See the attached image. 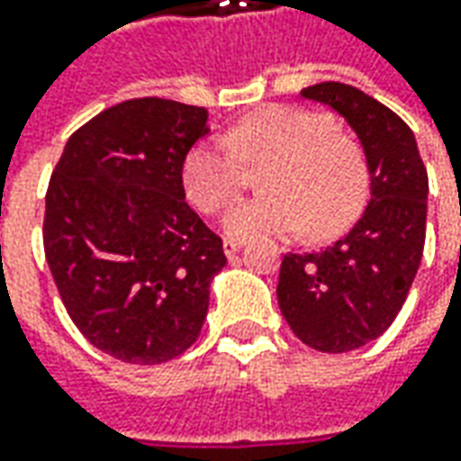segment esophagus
Listing matches in <instances>:
<instances>
[{
    "mask_svg": "<svg viewBox=\"0 0 461 461\" xmlns=\"http://www.w3.org/2000/svg\"><path fill=\"white\" fill-rule=\"evenodd\" d=\"M240 249H243V240H239V239L222 240V251H225V257H236Z\"/></svg>",
    "mask_w": 461,
    "mask_h": 461,
    "instance_id": "34e87169",
    "label": "esophagus"
}]
</instances>
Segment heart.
<instances>
[{"mask_svg": "<svg viewBox=\"0 0 461 461\" xmlns=\"http://www.w3.org/2000/svg\"><path fill=\"white\" fill-rule=\"evenodd\" d=\"M272 161L261 189L269 194L233 204L222 228L233 239L300 236L326 239L359 218L369 192L362 151L336 135L326 115L272 104L240 117L225 138L197 143L186 153L182 179L186 197L215 212L246 186V164Z\"/></svg>", "mask_w": 461, "mask_h": 461, "instance_id": "heart-1", "label": "heart"}]
</instances>
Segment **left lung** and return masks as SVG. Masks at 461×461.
I'll list each match as a JSON object with an SVG mask.
<instances>
[{"label": "left lung", "instance_id": "8db88e82", "mask_svg": "<svg viewBox=\"0 0 461 461\" xmlns=\"http://www.w3.org/2000/svg\"><path fill=\"white\" fill-rule=\"evenodd\" d=\"M303 97L330 107L354 131L369 203L333 246L285 257L276 300L303 344L344 354L380 339L408 297L423 257L429 174L413 131L362 89L323 81Z\"/></svg>", "mask_w": 461, "mask_h": 461}]
</instances>
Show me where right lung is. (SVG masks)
<instances>
[{"label": "right lung", "mask_w": 461, "mask_h": 461, "mask_svg": "<svg viewBox=\"0 0 461 461\" xmlns=\"http://www.w3.org/2000/svg\"><path fill=\"white\" fill-rule=\"evenodd\" d=\"M207 110L120 102L66 140L45 194V258L89 344L131 364L179 357L203 330L222 240L186 204L182 168Z\"/></svg>", "instance_id": "1"}]
</instances>
